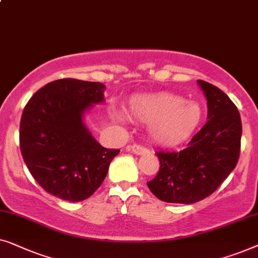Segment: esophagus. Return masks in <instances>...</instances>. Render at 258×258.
I'll list each match as a JSON object with an SVG mask.
<instances>
[{
	"instance_id": "esophagus-1",
	"label": "esophagus",
	"mask_w": 258,
	"mask_h": 258,
	"mask_svg": "<svg viewBox=\"0 0 258 258\" xmlns=\"http://www.w3.org/2000/svg\"><path fill=\"white\" fill-rule=\"evenodd\" d=\"M127 150L130 151V152H132V153H134V154H138V155H143V154H145V153H147L148 152V150L146 147H144V146H141V145H132V146H130Z\"/></svg>"
}]
</instances>
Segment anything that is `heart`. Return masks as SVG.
Here are the masks:
<instances>
[{"label":"heart","mask_w":258,"mask_h":258,"mask_svg":"<svg viewBox=\"0 0 258 258\" xmlns=\"http://www.w3.org/2000/svg\"><path fill=\"white\" fill-rule=\"evenodd\" d=\"M128 112L134 119L148 122V136L164 146L187 140L199 128L203 118L200 104L170 93L133 97Z\"/></svg>","instance_id":"b5f03b06"}]
</instances>
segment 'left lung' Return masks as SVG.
<instances>
[{
  "mask_svg": "<svg viewBox=\"0 0 258 258\" xmlns=\"http://www.w3.org/2000/svg\"><path fill=\"white\" fill-rule=\"evenodd\" d=\"M207 98L208 120L182 151L157 152L160 169L147 186L159 200L190 205L217 189L239 157L241 115L222 90L198 81Z\"/></svg>",
  "mask_w": 258,
  "mask_h": 258,
  "instance_id": "left-lung-1",
  "label": "left lung"
}]
</instances>
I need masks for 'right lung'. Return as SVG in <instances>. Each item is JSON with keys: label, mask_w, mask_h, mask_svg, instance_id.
<instances>
[{"label": "right lung", "mask_w": 258, "mask_h": 258, "mask_svg": "<svg viewBox=\"0 0 258 258\" xmlns=\"http://www.w3.org/2000/svg\"><path fill=\"white\" fill-rule=\"evenodd\" d=\"M105 85L64 78L39 89L25 105L20 148L29 172L45 191L65 201L91 197L120 150L101 146L83 117L104 101Z\"/></svg>", "instance_id": "right-lung-1"}]
</instances>
